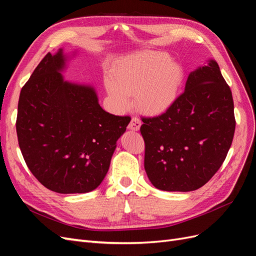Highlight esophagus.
<instances>
[{"mask_svg":"<svg viewBox=\"0 0 256 256\" xmlns=\"http://www.w3.org/2000/svg\"><path fill=\"white\" fill-rule=\"evenodd\" d=\"M141 120H138V118H131V120H130V122H129V129H131V130H134V131H138V129H140V127H141Z\"/></svg>","mask_w":256,"mask_h":256,"instance_id":"obj_1","label":"esophagus"}]
</instances>
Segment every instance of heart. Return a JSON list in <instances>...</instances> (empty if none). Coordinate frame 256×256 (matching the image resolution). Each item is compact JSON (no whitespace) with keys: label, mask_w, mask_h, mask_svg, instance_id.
Instances as JSON below:
<instances>
[{"label":"heart","mask_w":256,"mask_h":256,"mask_svg":"<svg viewBox=\"0 0 256 256\" xmlns=\"http://www.w3.org/2000/svg\"><path fill=\"white\" fill-rule=\"evenodd\" d=\"M164 52L147 51L122 60L108 81V90L118 110L129 106V97L143 113L157 115L173 106L184 82L180 65Z\"/></svg>","instance_id":"obj_1"}]
</instances>
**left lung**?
<instances>
[{
  "label": "left lung",
  "instance_id": "left-lung-1",
  "mask_svg": "<svg viewBox=\"0 0 256 256\" xmlns=\"http://www.w3.org/2000/svg\"><path fill=\"white\" fill-rule=\"evenodd\" d=\"M142 122L144 168L154 187L187 192L204 186L226 160L236 126L218 63L210 60L192 72L173 106Z\"/></svg>",
  "mask_w": 256,
  "mask_h": 256
}]
</instances>
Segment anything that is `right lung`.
<instances>
[{
	"mask_svg": "<svg viewBox=\"0 0 256 256\" xmlns=\"http://www.w3.org/2000/svg\"><path fill=\"white\" fill-rule=\"evenodd\" d=\"M63 50L46 56L23 85L16 129L30 171L58 193H85L102 184L129 116L106 112L88 85L64 81Z\"/></svg>",
	"mask_w": 256,
	"mask_h": 256,
	"instance_id": "obj_1",
	"label": "right lung"
}]
</instances>
